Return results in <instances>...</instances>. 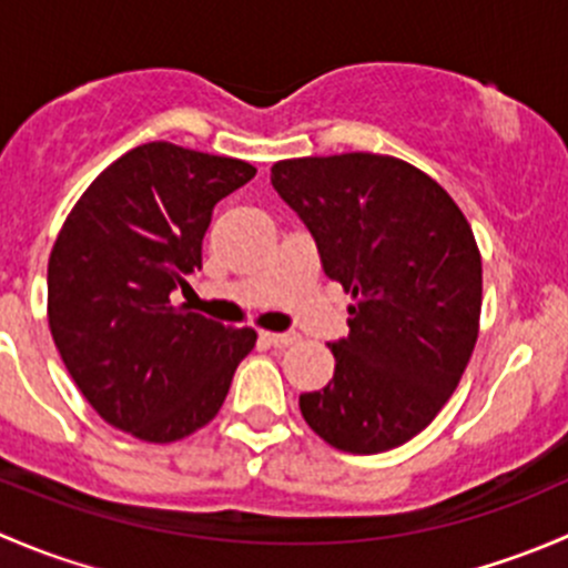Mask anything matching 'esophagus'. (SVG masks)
<instances>
[{
    "label": "esophagus",
    "instance_id": "34e87169",
    "mask_svg": "<svg viewBox=\"0 0 568 568\" xmlns=\"http://www.w3.org/2000/svg\"><path fill=\"white\" fill-rule=\"evenodd\" d=\"M261 341L272 348H285L296 341V335H288V332H261Z\"/></svg>",
    "mask_w": 568,
    "mask_h": 568
}]
</instances>
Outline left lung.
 <instances>
[{
  "label": "left lung",
  "instance_id": "1",
  "mask_svg": "<svg viewBox=\"0 0 568 568\" xmlns=\"http://www.w3.org/2000/svg\"><path fill=\"white\" fill-rule=\"evenodd\" d=\"M272 186L316 239L348 305L329 343L335 376L300 395L307 426L346 454H382L448 404L480 321V252L469 222L423 170L379 153L285 159Z\"/></svg>",
  "mask_w": 568,
  "mask_h": 568
}]
</instances>
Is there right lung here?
<instances>
[{"instance_id": "add662e5", "label": "right lung", "mask_w": 568, "mask_h": 568, "mask_svg": "<svg viewBox=\"0 0 568 568\" xmlns=\"http://www.w3.org/2000/svg\"><path fill=\"white\" fill-rule=\"evenodd\" d=\"M255 178L173 142L123 153L68 214L49 257V329L109 426L175 443L214 420L257 335L173 305L203 266L214 205Z\"/></svg>"}]
</instances>
